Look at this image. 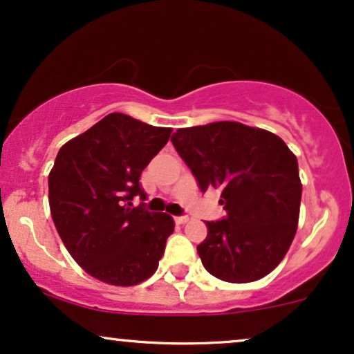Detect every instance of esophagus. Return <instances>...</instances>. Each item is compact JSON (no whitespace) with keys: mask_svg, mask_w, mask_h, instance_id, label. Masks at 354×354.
<instances>
[{"mask_svg":"<svg viewBox=\"0 0 354 354\" xmlns=\"http://www.w3.org/2000/svg\"><path fill=\"white\" fill-rule=\"evenodd\" d=\"M187 221H189V216H187V215L176 216V223L177 225H184V223H187Z\"/></svg>","mask_w":354,"mask_h":354,"instance_id":"esophagus-1","label":"esophagus"}]
</instances>
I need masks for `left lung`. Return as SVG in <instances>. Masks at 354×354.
<instances>
[{"label":"left lung","mask_w":354,"mask_h":354,"mask_svg":"<svg viewBox=\"0 0 354 354\" xmlns=\"http://www.w3.org/2000/svg\"><path fill=\"white\" fill-rule=\"evenodd\" d=\"M202 192L220 189L226 216L205 221L203 268L225 282L268 276L289 251L299 223L297 157L269 131L236 121L182 128L170 139Z\"/></svg>","instance_id":"1"}]
</instances>
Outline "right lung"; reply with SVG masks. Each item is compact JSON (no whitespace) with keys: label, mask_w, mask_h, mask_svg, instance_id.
<instances>
[{"label":"right lung","mask_w":354,"mask_h":354,"mask_svg":"<svg viewBox=\"0 0 354 354\" xmlns=\"http://www.w3.org/2000/svg\"><path fill=\"white\" fill-rule=\"evenodd\" d=\"M123 113H110L60 147L49 174L57 233L85 272L111 286H136L157 270L174 233L167 213L147 212L142 170L170 138Z\"/></svg>","instance_id":"1"}]
</instances>
